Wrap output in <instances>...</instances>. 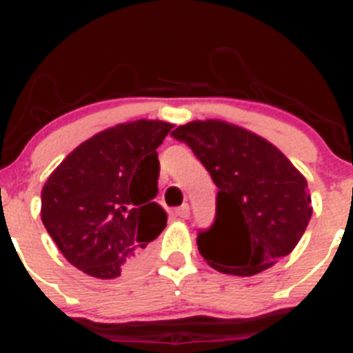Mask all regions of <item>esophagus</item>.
I'll list each match as a JSON object with an SVG mask.
<instances>
[{"label": "esophagus", "mask_w": 353, "mask_h": 353, "mask_svg": "<svg viewBox=\"0 0 353 353\" xmlns=\"http://www.w3.org/2000/svg\"><path fill=\"white\" fill-rule=\"evenodd\" d=\"M176 217H179V219H183V221H185V219H188L190 217V206H188V204H183V206H179V208H176Z\"/></svg>", "instance_id": "34e87169"}]
</instances>
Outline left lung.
Wrapping results in <instances>:
<instances>
[{
  "instance_id": "obj_1",
  "label": "left lung",
  "mask_w": 353,
  "mask_h": 353,
  "mask_svg": "<svg viewBox=\"0 0 353 353\" xmlns=\"http://www.w3.org/2000/svg\"><path fill=\"white\" fill-rule=\"evenodd\" d=\"M172 136L185 141L217 185V215L197 245L224 274L253 276L287 256L309 226L307 179L271 141L222 120H195Z\"/></svg>"
}]
</instances>
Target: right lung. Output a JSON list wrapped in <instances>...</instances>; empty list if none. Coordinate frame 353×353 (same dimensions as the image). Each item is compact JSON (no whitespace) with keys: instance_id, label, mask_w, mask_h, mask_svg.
<instances>
[{"instance_id":"add662e5","label":"right lung","mask_w":353,"mask_h":353,"mask_svg":"<svg viewBox=\"0 0 353 353\" xmlns=\"http://www.w3.org/2000/svg\"><path fill=\"white\" fill-rule=\"evenodd\" d=\"M172 123L136 120L97 132L62 159L41 192V219L64 259L100 280L136 268L167 226L158 149Z\"/></svg>"}]
</instances>
